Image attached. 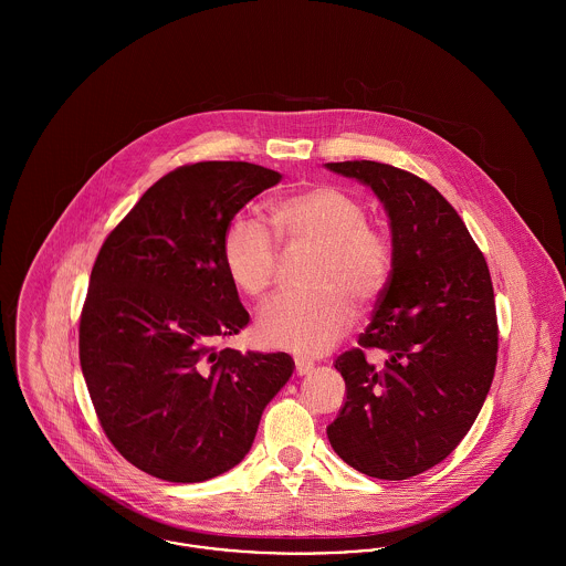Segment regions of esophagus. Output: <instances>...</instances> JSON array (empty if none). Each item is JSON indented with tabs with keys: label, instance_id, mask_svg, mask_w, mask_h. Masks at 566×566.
I'll use <instances>...</instances> for the list:
<instances>
[{
	"label": "esophagus",
	"instance_id": "34e87169",
	"mask_svg": "<svg viewBox=\"0 0 566 566\" xmlns=\"http://www.w3.org/2000/svg\"><path fill=\"white\" fill-rule=\"evenodd\" d=\"M314 370V364L307 359H296V375H310Z\"/></svg>",
	"mask_w": 566,
	"mask_h": 566
}]
</instances>
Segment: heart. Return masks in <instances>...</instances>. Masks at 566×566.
Segmentation results:
<instances>
[{"label":"heart","mask_w":566,"mask_h":566,"mask_svg":"<svg viewBox=\"0 0 566 566\" xmlns=\"http://www.w3.org/2000/svg\"><path fill=\"white\" fill-rule=\"evenodd\" d=\"M276 238L287 248H314L310 292H285L261 307L256 335L265 346L301 355L328 350L353 324L357 307L377 303L395 272L390 235L368 222V209L339 185H314L272 207ZM250 216H238L222 238V263L231 283L252 298L263 296L276 274L279 242Z\"/></svg>","instance_id":"1"}]
</instances>
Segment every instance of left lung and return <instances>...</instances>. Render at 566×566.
Returning a JSON list of instances; mask_svg holds the SVG:
<instances>
[{
  "instance_id": "1",
  "label": "left lung",
  "mask_w": 566,
  "mask_h": 566,
  "mask_svg": "<svg viewBox=\"0 0 566 566\" xmlns=\"http://www.w3.org/2000/svg\"><path fill=\"white\" fill-rule=\"evenodd\" d=\"M326 167L377 193L395 245L373 323L335 359L346 403L326 436L355 471L407 480L440 464L484 405L499 348L490 272L458 211L427 180L388 163Z\"/></svg>"
}]
</instances>
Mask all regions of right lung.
Listing matches in <instances>:
<instances>
[{
	"label": "right lung",
	"mask_w": 566,
	"mask_h": 566,
	"mask_svg": "<svg viewBox=\"0 0 566 566\" xmlns=\"http://www.w3.org/2000/svg\"><path fill=\"white\" fill-rule=\"evenodd\" d=\"M281 174L202 161L159 178L108 233L81 314V366L99 424L139 471L174 484L218 478L250 451L294 373L287 353L218 348L250 321L222 238Z\"/></svg>",
	"instance_id": "right-lung-1"
}]
</instances>
